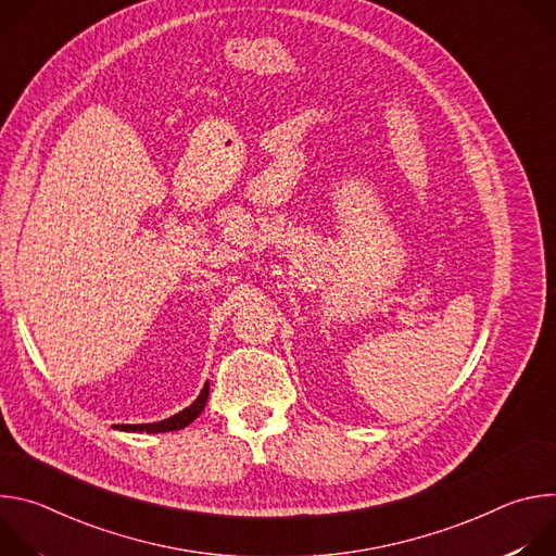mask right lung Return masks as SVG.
Instances as JSON below:
<instances>
[{
	"instance_id": "add662e5",
	"label": "right lung",
	"mask_w": 556,
	"mask_h": 556,
	"mask_svg": "<svg viewBox=\"0 0 556 556\" xmlns=\"http://www.w3.org/2000/svg\"><path fill=\"white\" fill-rule=\"evenodd\" d=\"M206 399H208V382L204 384L202 393L198 395V401H195L191 407L182 409L180 414H176V416H172V418H167V420H163V422H153V425H118L116 429H121V431H134V433H142V431H147V433H165V431L185 429L187 425H191V422L204 412Z\"/></svg>"
}]
</instances>
